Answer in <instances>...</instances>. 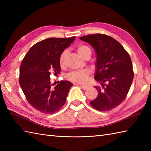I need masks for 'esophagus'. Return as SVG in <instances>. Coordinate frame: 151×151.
<instances>
[{"mask_svg": "<svg viewBox=\"0 0 151 151\" xmlns=\"http://www.w3.org/2000/svg\"><path fill=\"white\" fill-rule=\"evenodd\" d=\"M79 85H81L82 88L83 89H84V90H86V89H88L89 88V86H87V85H81V84H79Z\"/></svg>", "mask_w": 151, "mask_h": 151, "instance_id": "34e87169", "label": "esophagus"}]
</instances>
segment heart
<instances>
[{
	"instance_id": "heart-1",
	"label": "heart",
	"mask_w": 151,
	"mask_h": 151,
	"mask_svg": "<svg viewBox=\"0 0 151 151\" xmlns=\"http://www.w3.org/2000/svg\"><path fill=\"white\" fill-rule=\"evenodd\" d=\"M77 52L78 54L82 58H83L86 53L88 52H91V49H89V47L86 45H81L77 47ZM67 51L66 50H63L62 53L60 54L59 62L61 66H63L65 63V58L67 56ZM89 71L87 69L79 70V71H74L69 74L68 78L70 81L75 82L78 83H84L86 81L89 77Z\"/></svg>"
}]
</instances>
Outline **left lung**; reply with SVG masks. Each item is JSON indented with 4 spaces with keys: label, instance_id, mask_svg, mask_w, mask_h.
<instances>
[{
    "label": "left lung",
    "instance_id": "obj_1",
    "mask_svg": "<svg viewBox=\"0 0 151 151\" xmlns=\"http://www.w3.org/2000/svg\"><path fill=\"white\" fill-rule=\"evenodd\" d=\"M93 48L97 60L95 81L101 82L102 89L98 96L90 102L96 110H110L119 105L126 98L134 78L132 61L123 47L107 35L96 34L80 37ZM106 83L105 87L104 83Z\"/></svg>",
    "mask_w": 151,
    "mask_h": 151
}]
</instances>
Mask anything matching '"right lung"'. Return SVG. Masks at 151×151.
I'll return each mask as SVG.
<instances>
[{"instance_id":"right-lung-1","label":"right lung","mask_w":151,"mask_h":151,"mask_svg":"<svg viewBox=\"0 0 151 151\" xmlns=\"http://www.w3.org/2000/svg\"><path fill=\"white\" fill-rule=\"evenodd\" d=\"M75 38L50 37L41 41L30 48L22 60L19 84L28 102L37 110L54 114L65 103L73 84L60 81L52 88L50 75L60 73V54Z\"/></svg>"}]
</instances>
